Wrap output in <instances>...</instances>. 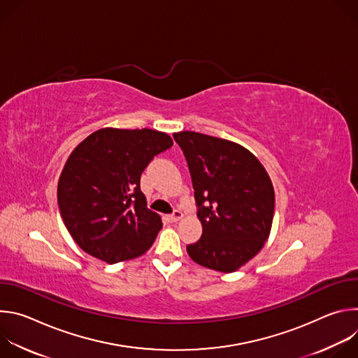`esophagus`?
Returning <instances> with one entry per match:
<instances>
[{
  "mask_svg": "<svg viewBox=\"0 0 358 358\" xmlns=\"http://www.w3.org/2000/svg\"><path fill=\"white\" fill-rule=\"evenodd\" d=\"M182 218V213L181 211H174L171 215H169V220L171 221V222H177V221H180Z\"/></svg>",
  "mask_w": 358,
  "mask_h": 358,
  "instance_id": "1",
  "label": "esophagus"
}]
</instances>
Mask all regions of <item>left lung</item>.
<instances>
[{"instance_id":"1","label":"left lung","mask_w":358,"mask_h":358,"mask_svg":"<svg viewBox=\"0 0 358 358\" xmlns=\"http://www.w3.org/2000/svg\"><path fill=\"white\" fill-rule=\"evenodd\" d=\"M192 180L201 238L187 245L201 266L231 273L265 245L275 211L272 181L245 147L195 131L174 133Z\"/></svg>"}]
</instances>
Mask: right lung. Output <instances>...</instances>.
Masks as SVG:
<instances>
[{
	"mask_svg": "<svg viewBox=\"0 0 358 358\" xmlns=\"http://www.w3.org/2000/svg\"><path fill=\"white\" fill-rule=\"evenodd\" d=\"M171 145V137L157 130L106 127L72 151L59 177L58 206L80 249L108 264L150 249L163 222L147 208L140 177Z\"/></svg>",
	"mask_w": 358,
	"mask_h": 358,
	"instance_id": "add662e5",
	"label": "right lung"
}]
</instances>
